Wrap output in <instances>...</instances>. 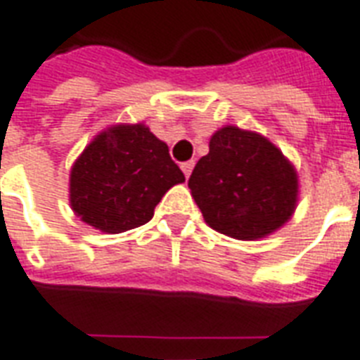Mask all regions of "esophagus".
Returning a JSON list of instances; mask_svg holds the SVG:
<instances>
[{"label": "esophagus", "mask_w": 360, "mask_h": 360, "mask_svg": "<svg viewBox=\"0 0 360 360\" xmlns=\"http://www.w3.org/2000/svg\"><path fill=\"white\" fill-rule=\"evenodd\" d=\"M194 167V162L191 160V162H185V164H181V169H183V173H185V177H191V172H193Z\"/></svg>", "instance_id": "esophagus-1"}]
</instances>
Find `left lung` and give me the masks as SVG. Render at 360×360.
<instances>
[{
	"mask_svg": "<svg viewBox=\"0 0 360 360\" xmlns=\"http://www.w3.org/2000/svg\"><path fill=\"white\" fill-rule=\"evenodd\" d=\"M188 188L204 221L236 240H257L294 215L300 183L294 164L259 133L225 126L210 139Z\"/></svg>",
	"mask_w": 360,
	"mask_h": 360,
	"instance_id": "1",
	"label": "left lung"
}]
</instances>
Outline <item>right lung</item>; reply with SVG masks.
Instances as JSON below:
<instances>
[{"label": "right lung", "instance_id": "add662e5", "mask_svg": "<svg viewBox=\"0 0 360 360\" xmlns=\"http://www.w3.org/2000/svg\"><path fill=\"white\" fill-rule=\"evenodd\" d=\"M185 181L169 148L145 124H116L93 137L70 169V207L101 233L153 219L162 196Z\"/></svg>", "mask_w": 360, "mask_h": 360}]
</instances>
